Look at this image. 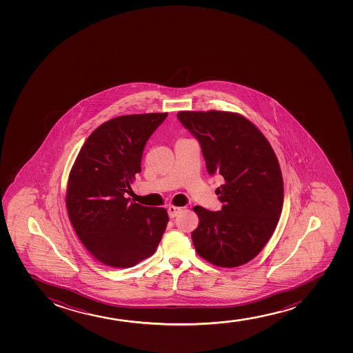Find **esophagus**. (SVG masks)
Returning <instances> with one entry per match:
<instances>
[{
  "label": "esophagus",
  "instance_id": "1",
  "mask_svg": "<svg viewBox=\"0 0 353 353\" xmlns=\"http://www.w3.org/2000/svg\"><path fill=\"white\" fill-rule=\"evenodd\" d=\"M181 211H183V208H181V207H168V215H170V218H175V216H176V215H178Z\"/></svg>",
  "mask_w": 353,
  "mask_h": 353
}]
</instances>
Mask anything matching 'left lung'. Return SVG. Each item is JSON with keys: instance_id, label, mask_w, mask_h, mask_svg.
Segmentation results:
<instances>
[{"instance_id": "obj_1", "label": "left lung", "mask_w": 353, "mask_h": 353, "mask_svg": "<svg viewBox=\"0 0 353 353\" xmlns=\"http://www.w3.org/2000/svg\"><path fill=\"white\" fill-rule=\"evenodd\" d=\"M198 140L207 172L225 180L216 188L223 208L195 206L192 240L199 256L221 268L248 263L263 250L279 221L284 183L279 162L263 133L239 114L179 112Z\"/></svg>"}]
</instances>
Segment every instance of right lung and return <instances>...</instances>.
<instances>
[{"instance_id": "add662e5", "label": "right lung", "mask_w": 353, "mask_h": 353, "mask_svg": "<svg viewBox=\"0 0 353 353\" xmlns=\"http://www.w3.org/2000/svg\"><path fill=\"white\" fill-rule=\"evenodd\" d=\"M167 113L112 119L90 134L68 179L65 205L79 239L99 261L132 268L154 253L166 230L165 208L126 198L141 172L142 152Z\"/></svg>"}]
</instances>
